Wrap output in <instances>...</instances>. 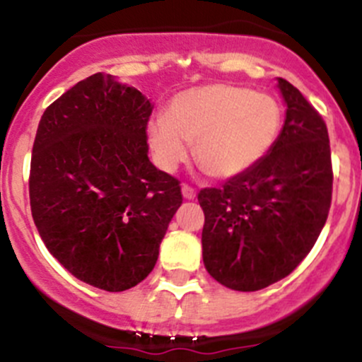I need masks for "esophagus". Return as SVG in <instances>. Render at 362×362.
Returning <instances> with one entry per match:
<instances>
[{"mask_svg": "<svg viewBox=\"0 0 362 362\" xmlns=\"http://www.w3.org/2000/svg\"><path fill=\"white\" fill-rule=\"evenodd\" d=\"M182 196H184L185 199H194L196 198V191L192 187H189V185H182Z\"/></svg>", "mask_w": 362, "mask_h": 362, "instance_id": "esophagus-1", "label": "esophagus"}]
</instances>
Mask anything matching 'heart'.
<instances>
[{
  "instance_id": "obj_1",
  "label": "heart",
  "mask_w": 362,
  "mask_h": 362,
  "mask_svg": "<svg viewBox=\"0 0 362 362\" xmlns=\"http://www.w3.org/2000/svg\"><path fill=\"white\" fill-rule=\"evenodd\" d=\"M282 129L275 98L233 83H204L175 94L166 117L147 122L156 163L173 171L189 156L211 178H233L266 158Z\"/></svg>"
}]
</instances>
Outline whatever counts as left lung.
I'll use <instances>...</instances> for the list:
<instances>
[{
	"mask_svg": "<svg viewBox=\"0 0 362 362\" xmlns=\"http://www.w3.org/2000/svg\"><path fill=\"white\" fill-rule=\"evenodd\" d=\"M276 80L286 103L276 144L245 173L198 194L204 268L242 293L286 279L315 245L331 206L326 124L293 83Z\"/></svg>",
	"mask_w": 362,
	"mask_h": 362,
	"instance_id": "obj_1",
	"label": "left lung"
}]
</instances>
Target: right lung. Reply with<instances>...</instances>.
I'll list each match as a JSON object with an SVG mask.
<instances>
[{
    "label": "right lung",
    "instance_id": "1",
    "mask_svg": "<svg viewBox=\"0 0 362 362\" xmlns=\"http://www.w3.org/2000/svg\"><path fill=\"white\" fill-rule=\"evenodd\" d=\"M154 105L96 73L40 119L29 199L50 254L82 282L120 293L147 279L182 204L177 178L148 159Z\"/></svg>",
    "mask_w": 362,
    "mask_h": 362
}]
</instances>
